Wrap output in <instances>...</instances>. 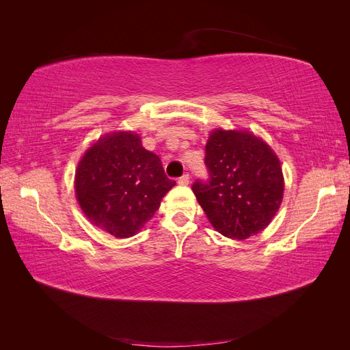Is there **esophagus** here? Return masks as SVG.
<instances>
[{"instance_id": "esophagus-1", "label": "esophagus", "mask_w": 350, "mask_h": 350, "mask_svg": "<svg viewBox=\"0 0 350 350\" xmlns=\"http://www.w3.org/2000/svg\"><path fill=\"white\" fill-rule=\"evenodd\" d=\"M178 184L179 185H188L189 184V175L187 174V175H183L181 178L178 179Z\"/></svg>"}]
</instances>
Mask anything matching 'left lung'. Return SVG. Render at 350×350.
<instances>
[{"label": "left lung", "instance_id": "8db88e82", "mask_svg": "<svg viewBox=\"0 0 350 350\" xmlns=\"http://www.w3.org/2000/svg\"><path fill=\"white\" fill-rule=\"evenodd\" d=\"M210 181L193 191L219 234L243 241L266 229L280 208L284 178L267 142L248 130L215 129L206 144Z\"/></svg>", "mask_w": 350, "mask_h": 350}]
</instances>
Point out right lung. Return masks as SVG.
<instances>
[{"label": "right lung", "mask_w": 350, "mask_h": 350, "mask_svg": "<svg viewBox=\"0 0 350 350\" xmlns=\"http://www.w3.org/2000/svg\"><path fill=\"white\" fill-rule=\"evenodd\" d=\"M174 185L161 159L143 147L140 134L122 130L93 142L74 175V193L84 216L118 239L140 232Z\"/></svg>", "instance_id": "right-lung-1"}]
</instances>
